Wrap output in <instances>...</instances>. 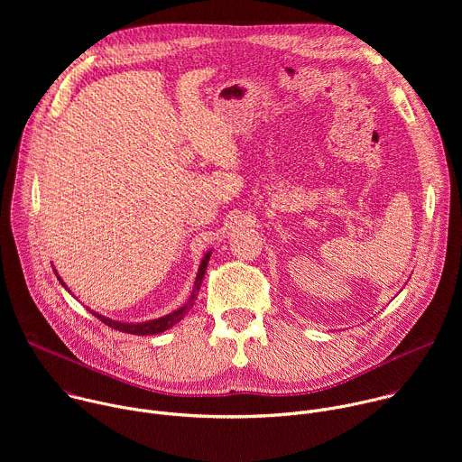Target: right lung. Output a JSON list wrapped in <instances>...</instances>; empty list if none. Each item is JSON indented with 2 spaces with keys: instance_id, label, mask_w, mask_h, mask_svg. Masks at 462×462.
I'll use <instances>...</instances> for the list:
<instances>
[{
  "instance_id": "1",
  "label": "right lung",
  "mask_w": 462,
  "mask_h": 462,
  "mask_svg": "<svg viewBox=\"0 0 462 462\" xmlns=\"http://www.w3.org/2000/svg\"><path fill=\"white\" fill-rule=\"evenodd\" d=\"M210 255H212V250H208L205 254V257L201 259V265H199V271H197V276H195V283H193V289H191V294L188 298V301L184 305H180L179 309H175L173 312L166 314V316H161V318H155V319H148V321H139V323H134V321H118V319H113V318H107L104 314H98L95 312L93 309L86 307L93 316H97L102 323H106L107 327H113L116 328V331H122V333H127V335H139V337H148V335H161L164 331H168L170 327H173L175 323H179L188 312L189 309L193 307L195 300H197V294H199V289L203 285V278H205V273H207V267H208V261H210ZM58 282L61 283V287L68 291L71 296H75L69 287L63 283V280L60 278V274L56 273V269H52Z\"/></svg>"
}]
</instances>
